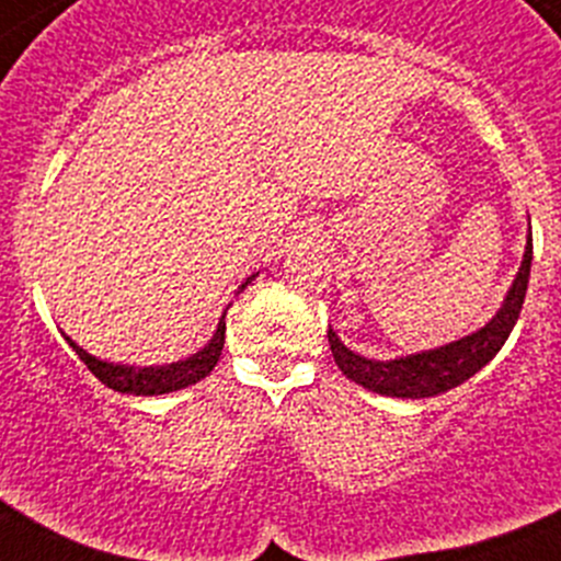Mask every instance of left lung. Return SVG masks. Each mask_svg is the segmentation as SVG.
<instances>
[{"instance_id":"left-lung-1","label":"left lung","mask_w":561,"mask_h":561,"mask_svg":"<svg viewBox=\"0 0 561 561\" xmlns=\"http://www.w3.org/2000/svg\"><path fill=\"white\" fill-rule=\"evenodd\" d=\"M529 272H531V222L529 237H526L524 261L517 270L515 280H512L510 291H506L504 302L495 311L484 328L473 330V333L462 335V339L449 341L435 350H421L413 355H399L391 360H375V357H364L352 352L344 341L335 335V330H328L330 350H333L335 364L339 369L350 377L357 386L369 388V391L382 393V397L397 399H424L446 393L451 388L462 386L471 380L479 369L499 355L504 341L510 339L512 328H515L520 308H524L526 289H529Z\"/></svg>"}]
</instances>
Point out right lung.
Listing matches in <instances>:
<instances>
[{
	"label": "right lung",
	"instance_id": "1",
	"mask_svg": "<svg viewBox=\"0 0 561 561\" xmlns=\"http://www.w3.org/2000/svg\"><path fill=\"white\" fill-rule=\"evenodd\" d=\"M259 272H253L250 277H244V284L239 286V291L255 280ZM66 335V333H62ZM68 346L79 355L84 366L104 382L106 388L117 393H131V397H159V393H170V391H181L186 386H195L197 380H204L211 369L220 360L222 344H226V313L217 322L215 335L209 339V344H204L195 355L181 357L175 364H162V366H131V364H112V360H101V357L90 355L88 350L71 341L66 335Z\"/></svg>",
	"mask_w": 561,
	"mask_h": 561
}]
</instances>
